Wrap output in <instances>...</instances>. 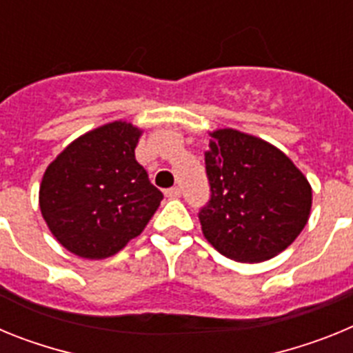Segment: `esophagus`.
Here are the masks:
<instances>
[{"label": "esophagus", "instance_id": "obj_1", "mask_svg": "<svg viewBox=\"0 0 353 353\" xmlns=\"http://www.w3.org/2000/svg\"><path fill=\"white\" fill-rule=\"evenodd\" d=\"M180 194H182V192H180L179 187H171V189H168L166 191V198L170 199H179Z\"/></svg>", "mask_w": 353, "mask_h": 353}]
</instances>
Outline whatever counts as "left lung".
I'll return each instance as SVG.
<instances>
[{
	"label": "left lung",
	"mask_w": 353,
	"mask_h": 353,
	"mask_svg": "<svg viewBox=\"0 0 353 353\" xmlns=\"http://www.w3.org/2000/svg\"><path fill=\"white\" fill-rule=\"evenodd\" d=\"M210 136L205 168L212 194L198 214L205 239L235 261L276 256L310 219V182L281 150L256 136L233 129Z\"/></svg>",
	"instance_id": "1"
}]
</instances>
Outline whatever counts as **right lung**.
<instances>
[{
	"label": "right lung",
	"instance_id": "right-lung-1",
	"mask_svg": "<svg viewBox=\"0 0 353 353\" xmlns=\"http://www.w3.org/2000/svg\"><path fill=\"white\" fill-rule=\"evenodd\" d=\"M143 130L113 121L72 141L43 173L40 210L56 240L88 260L117 254L141 235L161 205L136 161Z\"/></svg>",
	"mask_w": 353,
	"mask_h": 353
}]
</instances>
